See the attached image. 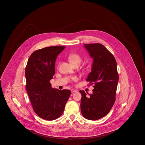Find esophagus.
<instances>
[{"label": "esophagus", "instance_id": "1", "mask_svg": "<svg viewBox=\"0 0 145 145\" xmlns=\"http://www.w3.org/2000/svg\"><path fill=\"white\" fill-rule=\"evenodd\" d=\"M71 93H75V92H77V90H76V89H71Z\"/></svg>", "mask_w": 145, "mask_h": 145}]
</instances>
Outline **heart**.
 <instances>
[{
  "instance_id": "obj_1",
  "label": "heart",
  "mask_w": 145,
  "mask_h": 145,
  "mask_svg": "<svg viewBox=\"0 0 145 145\" xmlns=\"http://www.w3.org/2000/svg\"><path fill=\"white\" fill-rule=\"evenodd\" d=\"M69 61L73 65H76V64H80L82 62V58L81 57L77 54H71L69 56ZM76 77H73L72 80H76Z\"/></svg>"
}]
</instances>
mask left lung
Returning <instances> with one entry per match:
<instances>
[{"instance_id":"1","label":"left lung","mask_w":145,"mask_h":145,"mask_svg":"<svg viewBox=\"0 0 145 145\" xmlns=\"http://www.w3.org/2000/svg\"><path fill=\"white\" fill-rule=\"evenodd\" d=\"M84 46L93 59L86 81L94 84V89L88 96L87 92L80 91L81 111L85 118L95 121L105 116L113 106L119 77L114 56L105 47L98 43Z\"/></svg>"}]
</instances>
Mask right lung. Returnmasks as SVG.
<instances>
[{
    "mask_svg": "<svg viewBox=\"0 0 145 145\" xmlns=\"http://www.w3.org/2000/svg\"><path fill=\"white\" fill-rule=\"evenodd\" d=\"M65 46H51L34 51L25 70L26 89L34 112L45 120L61 116L71 91L53 88L50 80L55 74V62Z\"/></svg>",
    "mask_w": 145,
    "mask_h": 145,
    "instance_id": "add662e5",
    "label": "right lung"
}]
</instances>
